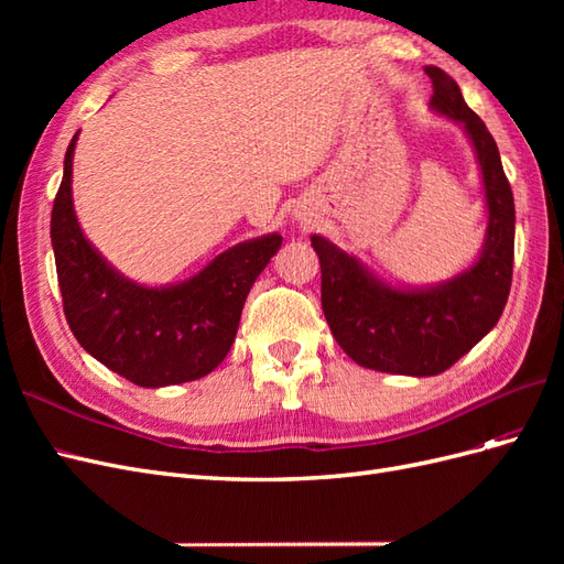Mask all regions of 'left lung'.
I'll list each match as a JSON object with an SVG mask.
<instances>
[{"label":"left lung","mask_w":564,"mask_h":564,"mask_svg":"<svg viewBox=\"0 0 564 564\" xmlns=\"http://www.w3.org/2000/svg\"><path fill=\"white\" fill-rule=\"evenodd\" d=\"M431 108L460 122L480 164L489 224L480 259L454 280L431 289H392L324 237L319 256L322 311L336 344L360 367L435 377L464 357L499 322L513 280L516 204L497 141L460 96L458 84L435 65Z\"/></svg>","instance_id":"obj_1"}]
</instances>
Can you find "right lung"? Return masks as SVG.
I'll return each instance as SVG.
<instances>
[{"label": "right lung", "instance_id": "1", "mask_svg": "<svg viewBox=\"0 0 564 564\" xmlns=\"http://www.w3.org/2000/svg\"><path fill=\"white\" fill-rule=\"evenodd\" d=\"M77 135L67 145L51 212L63 313L75 338L100 365L141 388L207 377L228 355L249 289L282 237L272 232L237 245L174 286L135 284L106 263L77 224L70 185Z\"/></svg>", "mask_w": 564, "mask_h": 564}]
</instances>
